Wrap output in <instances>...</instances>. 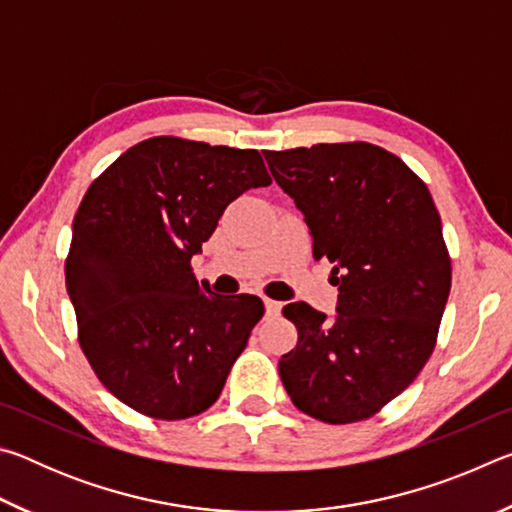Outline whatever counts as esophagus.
I'll return each mask as SVG.
<instances>
[{"label":"esophagus","instance_id":"1","mask_svg":"<svg viewBox=\"0 0 512 512\" xmlns=\"http://www.w3.org/2000/svg\"><path fill=\"white\" fill-rule=\"evenodd\" d=\"M264 305H266V314H268V316H280L282 302H277V300H264Z\"/></svg>","mask_w":512,"mask_h":512}]
</instances>
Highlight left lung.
Returning a JSON list of instances; mask_svg holds the SVG:
<instances>
[{"label": "left lung", "mask_w": 512, "mask_h": 512, "mask_svg": "<svg viewBox=\"0 0 512 512\" xmlns=\"http://www.w3.org/2000/svg\"><path fill=\"white\" fill-rule=\"evenodd\" d=\"M264 158L339 287L332 320L307 302L282 309L298 329V345L280 359L282 384L320 422L366 420L436 348L452 287L440 214L427 185L375 144H314Z\"/></svg>", "instance_id": "obj_1"}]
</instances>
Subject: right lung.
I'll return each mask as SVG.
<instances>
[{"instance_id": "add662e5", "label": "right lung", "mask_w": 512, "mask_h": 512, "mask_svg": "<svg viewBox=\"0 0 512 512\" xmlns=\"http://www.w3.org/2000/svg\"><path fill=\"white\" fill-rule=\"evenodd\" d=\"M266 185L255 149L162 135L121 153L85 192L65 282L81 350L119 402L185 420L219 400L264 302L201 289L192 257L225 207Z\"/></svg>"}]
</instances>
